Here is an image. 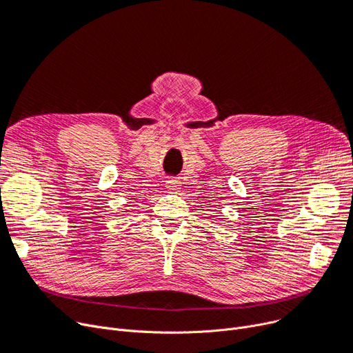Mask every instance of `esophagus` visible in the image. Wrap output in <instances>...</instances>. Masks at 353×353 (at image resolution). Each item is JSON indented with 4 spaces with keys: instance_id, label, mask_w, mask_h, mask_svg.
I'll return each mask as SVG.
<instances>
[{
    "instance_id": "obj_1",
    "label": "esophagus",
    "mask_w": 353,
    "mask_h": 353,
    "mask_svg": "<svg viewBox=\"0 0 353 353\" xmlns=\"http://www.w3.org/2000/svg\"><path fill=\"white\" fill-rule=\"evenodd\" d=\"M179 181H176V179H168L166 181V188H168V191H171V192H175V191H178L179 190Z\"/></svg>"
}]
</instances>
